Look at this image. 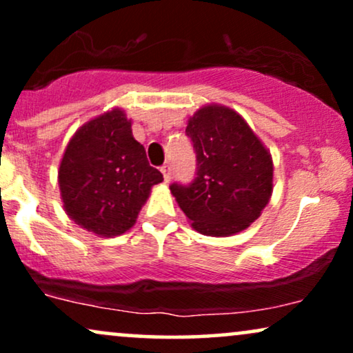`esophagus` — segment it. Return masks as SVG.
<instances>
[{"label": "esophagus", "mask_w": 353, "mask_h": 353, "mask_svg": "<svg viewBox=\"0 0 353 353\" xmlns=\"http://www.w3.org/2000/svg\"><path fill=\"white\" fill-rule=\"evenodd\" d=\"M161 172H163L164 181H165V182L171 181V176H172V169H171V165H163V168H161Z\"/></svg>", "instance_id": "34e87169"}]
</instances>
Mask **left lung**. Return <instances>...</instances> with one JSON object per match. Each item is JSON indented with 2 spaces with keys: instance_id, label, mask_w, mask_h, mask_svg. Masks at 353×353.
Returning a JSON list of instances; mask_svg holds the SVG:
<instances>
[{
  "instance_id": "obj_1",
  "label": "left lung",
  "mask_w": 353,
  "mask_h": 353,
  "mask_svg": "<svg viewBox=\"0 0 353 353\" xmlns=\"http://www.w3.org/2000/svg\"><path fill=\"white\" fill-rule=\"evenodd\" d=\"M197 174L171 192L194 230L210 237L242 232L262 214L274 189L272 156L237 111L205 104L189 117Z\"/></svg>"
}]
</instances>
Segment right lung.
Returning a JSON list of instances; mask_svg holds the SVG:
<instances>
[{
    "label": "right lung",
    "mask_w": 353,
    "mask_h": 353,
    "mask_svg": "<svg viewBox=\"0 0 353 353\" xmlns=\"http://www.w3.org/2000/svg\"><path fill=\"white\" fill-rule=\"evenodd\" d=\"M58 182L71 221L99 237H116L136 224L163 174L149 165L121 108L83 124L64 149Z\"/></svg>",
    "instance_id": "add662e5"
}]
</instances>
